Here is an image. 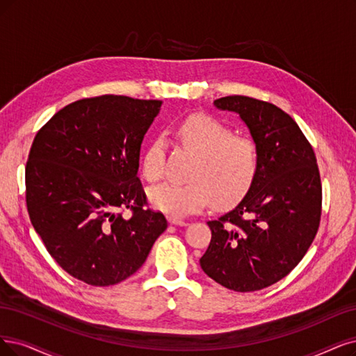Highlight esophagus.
Masks as SVG:
<instances>
[{
	"mask_svg": "<svg viewBox=\"0 0 356 356\" xmlns=\"http://www.w3.org/2000/svg\"><path fill=\"white\" fill-rule=\"evenodd\" d=\"M168 221H170V225H175V226H188V221L176 218V217H170Z\"/></svg>",
	"mask_w": 356,
	"mask_h": 356,
	"instance_id": "34e87169",
	"label": "esophagus"
}]
</instances>
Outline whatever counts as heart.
Wrapping results in <instances>:
<instances>
[{
	"instance_id": "1",
	"label": "heart",
	"mask_w": 356,
	"mask_h": 356,
	"mask_svg": "<svg viewBox=\"0 0 356 356\" xmlns=\"http://www.w3.org/2000/svg\"><path fill=\"white\" fill-rule=\"evenodd\" d=\"M176 135L198 154L188 185L155 186L149 192L151 204L171 217H183L204 209L209 202L227 207L239 201L252 186L259 167V154L254 140L234 136L233 130L208 114H192L183 120ZM163 139H154L142 158V175L156 181L164 173Z\"/></svg>"
}]
</instances>
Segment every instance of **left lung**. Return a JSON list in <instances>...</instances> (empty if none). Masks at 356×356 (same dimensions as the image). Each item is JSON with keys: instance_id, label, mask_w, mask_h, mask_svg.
Listing matches in <instances>:
<instances>
[{"instance_id": "left-lung-1", "label": "left lung", "mask_w": 356, "mask_h": 356, "mask_svg": "<svg viewBox=\"0 0 356 356\" xmlns=\"http://www.w3.org/2000/svg\"><path fill=\"white\" fill-rule=\"evenodd\" d=\"M214 105L241 115L258 148L259 167L239 205L208 221L211 242L200 264L230 291L255 292L286 277L318 232L317 158L296 122L274 104L232 95Z\"/></svg>"}]
</instances>
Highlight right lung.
<instances>
[{
	"instance_id": "add662e5",
	"label": "right lung",
	"mask_w": 356,
	"mask_h": 356,
	"mask_svg": "<svg viewBox=\"0 0 356 356\" xmlns=\"http://www.w3.org/2000/svg\"><path fill=\"white\" fill-rule=\"evenodd\" d=\"M161 101L122 95L65 105L39 129L26 163L32 226L57 264L90 286L135 274L167 229L138 177L140 143ZM130 209L124 218L120 209Z\"/></svg>"
}]
</instances>
